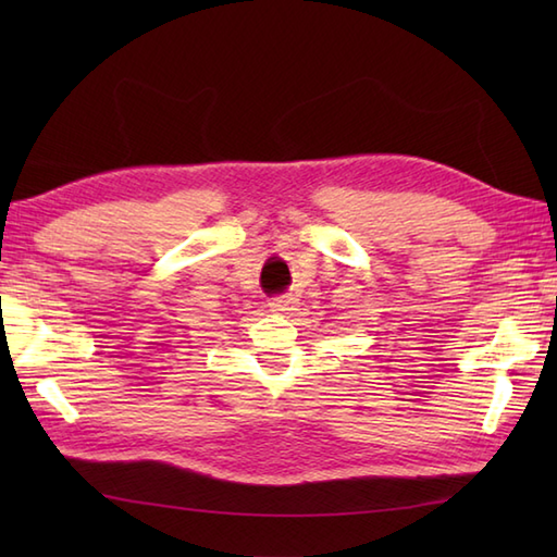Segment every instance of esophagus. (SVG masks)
<instances>
[{
  "instance_id": "esophagus-1",
  "label": "esophagus",
  "mask_w": 557,
  "mask_h": 557,
  "mask_svg": "<svg viewBox=\"0 0 557 557\" xmlns=\"http://www.w3.org/2000/svg\"><path fill=\"white\" fill-rule=\"evenodd\" d=\"M299 304V299L294 297V294H282V297H275V299H270V311L272 313H282V315H287V313H292L294 311V306Z\"/></svg>"
}]
</instances>
